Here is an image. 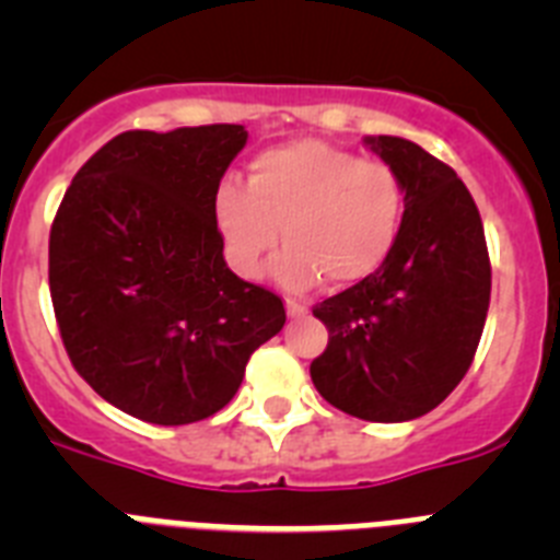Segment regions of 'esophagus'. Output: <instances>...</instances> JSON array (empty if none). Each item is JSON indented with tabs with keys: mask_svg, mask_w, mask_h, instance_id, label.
Returning <instances> with one entry per match:
<instances>
[{
	"mask_svg": "<svg viewBox=\"0 0 560 560\" xmlns=\"http://www.w3.org/2000/svg\"><path fill=\"white\" fill-rule=\"evenodd\" d=\"M285 314H289L291 319H300V316L308 314V305L296 303V300H285Z\"/></svg>",
	"mask_w": 560,
	"mask_h": 560,
	"instance_id": "obj_1",
	"label": "esophagus"
}]
</instances>
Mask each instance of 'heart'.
I'll list each match as a JSON object with an SVG mask.
<instances>
[{
	"mask_svg": "<svg viewBox=\"0 0 560 560\" xmlns=\"http://www.w3.org/2000/svg\"><path fill=\"white\" fill-rule=\"evenodd\" d=\"M404 207V182L389 165L300 140L257 153L246 187L221 182L212 219L237 275H260L283 237L271 277L285 291H308L319 277L330 285L373 277L393 255Z\"/></svg>",
	"mask_w": 560,
	"mask_h": 560,
	"instance_id": "b5f03b06",
	"label": "heart"
}]
</instances>
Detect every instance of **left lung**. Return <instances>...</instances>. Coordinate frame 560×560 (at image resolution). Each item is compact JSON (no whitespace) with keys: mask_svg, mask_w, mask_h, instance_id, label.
<instances>
[{"mask_svg":"<svg viewBox=\"0 0 560 560\" xmlns=\"http://www.w3.org/2000/svg\"><path fill=\"white\" fill-rule=\"evenodd\" d=\"M407 192L393 255L314 308L328 348L311 381L328 404L373 423L432 412L471 368L491 303V260L471 192L404 137H364Z\"/></svg>","mask_w":560,"mask_h":560,"instance_id":"1","label":"left lung"}]
</instances>
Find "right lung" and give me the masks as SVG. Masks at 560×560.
I'll list each match as a JSON object with an SVG mask.
<instances>
[{
  "mask_svg": "<svg viewBox=\"0 0 560 560\" xmlns=\"http://www.w3.org/2000/svg\"><path fill=\"white\" fill-rule=\"evenodd\" d=\"M244 126L126 131L75 173L49 232L72 368L112 407L182 427L224 409L283 300L230 271L212 196Z\"/></svg>",
  "mask_w": 560,
  "mask_h": 560,
  "instance_id": "obj_1",
  "label": "right lung"
}]
</instances>
